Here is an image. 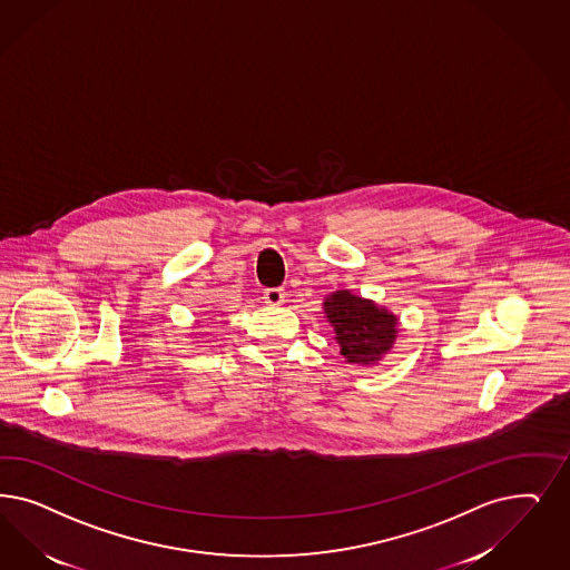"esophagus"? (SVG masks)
<instances>
[{"label":"esophagus","mask_w":570,"mask_h":570,"mask_svg":"<svg viewBox=\"0 0 570 570\" xmlns=\"http://www.w3.org/2000/svg\"><path fill=\"white\" fill-rule=\"evenodd\" d=\"M264 299L271 306H281L285 302V289L283 287H271L264 292Z\"/></svg>","instance_id":"esophagus-1"}]
</instances>
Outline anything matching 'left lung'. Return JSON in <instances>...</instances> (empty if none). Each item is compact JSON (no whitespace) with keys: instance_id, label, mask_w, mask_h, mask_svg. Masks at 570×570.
<instances>
[{"instance_id":"1","label":"left lung","mask_w":570,"mask_h":570,"mask_svg":"<svg viewBox=\"0 0 570 570\" xmlns=\"http://www.w3.org/2000/svg\"><path fill=\"white\" fill-rule=\"evenodd\" d=\"M323 311L335 331L340 352L348 363L373 365L396 340V314L361 295L350 294L348 289L331 294L323 302Z\"/></svg>"}]
</instances>
